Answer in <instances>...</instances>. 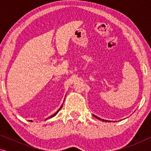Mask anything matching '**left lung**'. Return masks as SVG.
I'll return each mask as SVG.
<instances>
[{
  "instance_id": "8db88e82",
  "label": "left lung",
  "mask_w": 151,
  "mask_h": 151,
  "mask_svg": "<svg viewBox=\"0 0 151 151\" xmlns=\"http://www.w3.org/2000/svg\"><path fill=\"white\" fill-rule=\"evenodd\" d=\"M93 115V116H94L95 117H96L97 119H100V120H102V121H103V122H112V121H110V120H104V119H101L100 117H98V116H96V115Z\"/></svg>"
}]
</instances>
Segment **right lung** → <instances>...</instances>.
I'll list each match as a JSON object with an SVG mask.
<instances>
[{"label": "right lung", "instance_id": "obj_1", "mask_svg": "<svg viewBox=\"0 0 151 151\" xmlns=\"http://www.w3.org/2000/svg\"><path fill=\"white\" fill-rule=\"evenodd\" d=\"M64 101H65V100H64ZM63 103H64V102H63ZM63 104L61 105L60 108V109H58V111H57V112H56V113H54V114H53V115H51V116H50V117H48V118H46V120H47V119H50V118H51V117H54V116H55V115H57V113L59 112V111H60V109H62V107H63ZM29 122H33V121H32V120H29Z\"/></svg>", "mask_w": 151, "mask_h": 151}]
</instances>
